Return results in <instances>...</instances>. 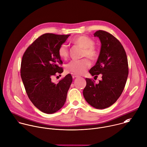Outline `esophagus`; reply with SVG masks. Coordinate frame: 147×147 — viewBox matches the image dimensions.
Segmentation results:
<instances>
[{
    "mask_svg": "<svg viewBox=\"0 0 147 147\" xmlns=\"http://www.w3.org/2000/svg\"><path fill=\"white\" fill-rule=\"evenodd\" d=\"M73 78H77V77H79V76L77 75L76 74H73Z\"/></svg>",
    "mask_w": 147,
    "mask_h": 147,
    "instance_id": "esophagus-1",
    "label": "esophagus"
}]
</instances>
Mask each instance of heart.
I'll return each mask as SVG.
<instances>
[{"mask_svg":"<svg viewBox=\"0 0 147 147\" xmlns=\"http://www.w3.org/2000/svg\"><path fill=\"white\" fill-rule=\"evenodd\" d=\"M75 45L83 48L82 57H88L91 60H95L99 56V51L94 47V41L86 36H80L72 41ZM58 54L60 58L66 59L69 55L67 46L62 44L59 47ZM91 66V62L87 58L80 60H72L65 66L66 71L76 74H82Z\"/></svg>","mask_w":147,"mask_h":147,"instance_id":"b5f03b06","label":"heart"}]
</instances>
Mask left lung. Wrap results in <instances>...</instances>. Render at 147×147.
Masks as SVG:
<instances>
[{"label": "left lung", "mask_w": 147, "mask_h": 147, "mask_svg": "<svg viewBox=\"0 0 147 147\" xmlns=\"http://www.w3.org/2000/svg\"><path fill=\"white\" fill-rule=\"evenodd\" d=\"M101 42L100 54L95 66L89 73L97 77L102 75L99 84L86 78L84 96L91 106L103 109L113 105L121 95L128 74V64L125 51L116 37L111 33L99 30L94 34Z\"/></svg>", "instance_id": "8db88e82"}]
</instances>
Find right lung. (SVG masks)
I'll list each match as a JSON object with an SVG mask.
<instances>
[{"instance_id": "right-lung-1", "label": "right lung", "mask_w": 147, "mask_h": 147, "mask_svg": "<svg viewBox=\"0 0 147 147\" xmlns=\"http://www.w3.org/2000/svg\"><path fill=\"white\" fill-rule=\"evenodd\" d=\"M70 35L45 33L30 45L22 57L20 73L26 92L34 106L46 114L62 107L73 81L68 74L56 84L52 82L53 76L63 71L58 49Z\"/></svg>"}]
</instances>
